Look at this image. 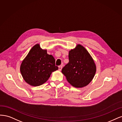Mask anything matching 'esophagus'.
Here are the masks:
<instances>
[{"label":"esophagus","mask_w":122,"mask_h":122,"mask_svg":"<svg viewBox=\"0 0 122 122\" xmlns=\"http://www.w3.org/2000/svg\"><path fill=\"white\" fill-rule=\"evenodd\" d=\"M62 68V65L59 66V70H61Z\"/></svg>","instance_id":"34e87169"}]
</instances>
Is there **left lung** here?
Here are the masks:
<instances>
[{"label": "left lung", "mask_w": 122, "mask_h": 122, "mask_svg": "<svg viewBox=\"0 0 122 122\" xmlns=\"http://www.w3.org/2000/svg\"><path fill=\"white\" fill-rule=\"evenodd\" d=\"M69 62L62 69V72L73 87H85L91 81L96 67L93 58L84 46L78 45L69 52Z\"/></svg>", "instance_id": "8db88e82"}]
</instances>
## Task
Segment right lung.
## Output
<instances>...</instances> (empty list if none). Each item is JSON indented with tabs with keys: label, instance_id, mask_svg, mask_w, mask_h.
I'll return each instance as SVG.
<instances>
[{
	"label": "right lung",
	"instance_id": "1",
	"mask_svg": "<svg viewBox=\"0 0 122 122\" xmlns=\"http://www.w3.org/2000/svg\"><path fill=\"white\" fill-rule=\"evenodd\" d=\"M58 69L55 58L47 54L46 50L41 49L39 44L35 45L30 50L20 66V71L24 80L32 86L44 84L52 72Z\"/></svg>",
	"mask_w": 122,
	"mask_h": 122
}]
</instances>
